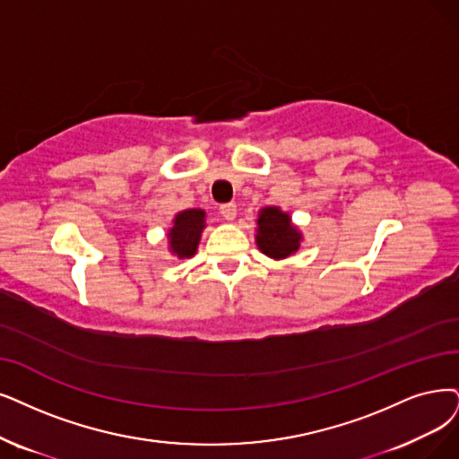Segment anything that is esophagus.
Returning <instances> with one entry per match:
<instances>
[{
	"instance_id": "1",
	"label": "esophagus",
	"mask_w": 459,
	"mask_h": 459,
	"mask_svg": "<svg viewBox=\"0 0 459 459\" xmlns=\"http://www.w3.org/2000/svg\"><path fill=\"white\" fill-rule=\"evenodd\" d=\"M218 212L222 214L226 220H233L237 214V205L235 204H222L218 207Z\"/></svg>"
}]
</instances>
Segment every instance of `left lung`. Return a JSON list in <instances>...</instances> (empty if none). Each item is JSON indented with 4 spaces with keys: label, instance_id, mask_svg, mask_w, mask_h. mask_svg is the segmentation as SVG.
Returning <instances> with one entry per match:
<instances>
[{
    "label": "left lung",
    "instance_id": "8db88e82",
    "mask_svg": "<svg viewBox=\"0 0 459 459\" xmlns=\"http://www.w3.org/2000/svg\"><path fill=\"white\" fill-rule=\"evenodd\" d=\"M301 235L291 226L290 216L277 207H267L258 218V235L255 241L264 254L274 260L288 258L291 252L299 248Z\"/></svg>",
    "mask_w": 459,
    "mask_h": 459
}]
</instances>
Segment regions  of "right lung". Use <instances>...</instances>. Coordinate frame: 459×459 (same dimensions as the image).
I'll return each mask as SVG.
<instances>
[{
	"label": "right lung",
	"instance_id": "add662e5",
	"mask_svg": "<svg viewBox=\"0 0 459 459\" xmlns=\"http://www.w3.org/2000/svg\"><path fill=\"white\" fill-rule=\"evenodd\" d=\"M205 228V212L199 209L182 211L177 214L169 231L171 250L178 258H190L195 254L201 231Z\"/></svg>",
	"mask_w": 459,
	"mask_h": 459
}]
</instances>
